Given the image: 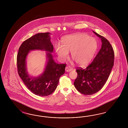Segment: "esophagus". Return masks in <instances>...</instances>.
I'll return each instance as SVG.
<instances>
[{"mask_svg":"<svg viewBox=\"0 0 128 128\" xmlns=\"http://www.w3.org/2000/svg\"><path fill=\"white\" fill-rule=\"evenodd\" d=\"M73 70V68H71L70 66H67L65 68V71L66 72H70Z\"/></svg>","mask_w":128,"mask_h":128,"instance_id":"1","label":"esophagus"}]
</instances>
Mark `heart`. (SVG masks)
I'll list each match as a JSON object with an SVG mask.
<instances>
[{
  "instance_id": "obj_1",
  "label": "heart",
  "mask_w": 128,
  "mask_h": 128,
  "mask_svg": "<svg viewBox=\"0 0 128 128\" xmlns=\"http://www.w3.org/2000/svg\"><path fill=\"white\" fill-rule=\"evenodd\" d=\"M98 48L97 40L84 33L68 35L62 39V46L55 47L58 57L64 60L68 57L69 52L78 65L84 66L93 58Z\"/></svg>"
}]
</instances>
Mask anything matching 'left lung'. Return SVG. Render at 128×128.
Listing matches in <instances>:
<instances>
[{
	"label": "left lung",
	"instance_id": "1",
	"mask_svg": "<svg viewBox=\"0 0 128 128\" xmlns=\"http://www.w3.org/2000/svg\"><path fill=\"white\" fill-rule=\"evenodd\" d=\"M93 32L101 39V48L92 62L85 69L78 68V76L74 83L78 91L85 95H92L102 88L114 63V53L110 43L104 36Z\"/></svg>",
	"mask_w": 128,
	"mask_h": 128
}]
</instances>
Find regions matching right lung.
<instances>
[{
  "label": "right lung",
  "mask_w": 128,
  "mask_h": 128,
  "mask_svg": "<svg viewBox=\"0 0 128 128\" xmlns=\"http://www.w3.org/2000/svg\"><path fill=\"white\" fill-rule=\"evenodd\" d=\"M50 33H38L24 41L19 48L17 56L18 73L25 85L31 92L39 96L51 94L56 89L60 77L64 74L66 64L55 62L52 55L47 52L48 62L44 73L37 78H30L27 74L26 60L30 50H40L52 52L53 45L50 42Z\"/></svg>",
  "instance_id": "obj_1"
}]
</instances>
